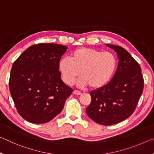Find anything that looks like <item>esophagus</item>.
Instances as JSON below:
<instances>
[{
    "label": "esophagus",
    "instance_id": "esophagus-1",
    "mask_svg": "<svg viewBox=\"0 0 154 154\" xmlns=\"http://www.w3.org/2000/svg\"><path fill=\"white\" fill-rule=\"evenodd\" d=\"M73 94H75V95H81L82 94V92H79V91H78V90H74L73 91Z\"/></svg>",
    "mask_w": 154,
    "mask_h": 154
}]
</instances>
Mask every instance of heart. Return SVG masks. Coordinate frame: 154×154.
I'll list each match as a JSON object with an SVG mask.
<instances>
[{"instance_id": "1", "label": "heart", "mask_w": 154, "mask_h": 154, "mask_svg": "<svg viewBox=\"0 0 154 154\" xmlns=\"http://www.w3.org/2000/svg\"><path fill=\"white\" fill-rule=\"evenodd\" d=\"M117 64L116 57L111 52L80 48L72 52L70 59L60 60L59 70L67 85L73 84L80 75L77 82L79 86L89 85L92 89L97 90L109 82L116 72Z\"/></svg>"}]
</instances>
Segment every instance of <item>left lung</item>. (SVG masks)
Segmentation results:
<instances>
[{
  "mask_svg": "<svg viewBox=\"0 0 154 154\" xmlns=\"http://www.w3.org/2000/svg\"><path fill=\"white\" fill-rule=\"evenodd\" d=\"M106 45L117 53L118 68L107 84L90 92L92 101L85 111L97 124L111 126L133 113L143 93L144 81L140 65L128 51L120 46Z\"/></svg>",
  "mask_w": 154,
  "mask_h": 154,
  "instance_id": "1",
  "label": "left lung"
}]
</instances>
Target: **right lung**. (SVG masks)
Here are the masks:
<instances>
[{
	"mask_svg": "<svg viewBox=\"0 0 154 154\" xmlns=\"http://www.w3.org/2000/svg\"><path fill=\"white\" fill-rule=\"evenodd\" d=\"M67 47L40 43L13 64L9 90L18 113L33 124L47 123L62 111L73 90L61 79L59 62Z\"/></svg>",
	"mask_w": 154,
	"mask_h": 154,
	"instance_id": "right-lung-1",
	"label": "right lung"
}]
</instances>
